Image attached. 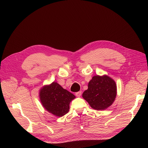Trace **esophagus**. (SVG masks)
<instances>
[{
	"mask_svg": "<svg viewBox=\"0 0 148 148\" xmlns=\"http://www.w3.org/2000/svg\"><path fill=\"white\" fill-rule=\"evenodd\" d=\"M81 94H82V92L81 91H79V92H77L75 93V95L76 97H80L81 96Z\"/></svg>",
	"mask_w": 148,
	"mask_h": 148,
	"instance_id": "1",
	"label": "esophagus"
}]
</instances>
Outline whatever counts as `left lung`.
Instances as JSON below:
<instances>
[{
  "mask_svg": "<svg viewBox=\"0 0 148 148\" xmlns=\"http://www.w3.org/2000/svg\"><path fill=\"white\" fill-rule=\"evenodd\" d=\"M117 95V85L110 76L104 75L92 77L82 97L93 109L104 110L111 106Z\"/></svg>",
  "mask_w": 148,
  "mask_h": 148,
  "instance_id": "obj_1",
  "label": "left lung"
}]
</instances>
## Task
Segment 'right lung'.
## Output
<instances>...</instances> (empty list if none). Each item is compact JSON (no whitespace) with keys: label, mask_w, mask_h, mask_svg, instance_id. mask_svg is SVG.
Returning a JSON list of instances; mask_svg holds the SVG:
<instances>
[{"label":"right lung","mask_w":148,"mask_h":148,"mask_svg":"<svg viewBox=\"0 0 148 148\" xmlns=\"http://www.w3.org/2000/svg\"><path fill=\"white\" fill-rule=\"evenodd\" d=\"M42 107L57 117H62L69 111L71 102L76 97L56 82L44 85L39 92Z\"/></svg>","instance_id":"1"}]
</instances>
